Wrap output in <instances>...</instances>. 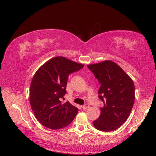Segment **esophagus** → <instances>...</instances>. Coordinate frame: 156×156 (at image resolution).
Here are the masks:
<instances>
[{
    "mask_svg": "<svg viewBox=\"0 0 156 156\" xmlns=\"http://www.w3.org/2000/svg\"><path fill=\"white\" fill-rule=\"evenodd\" d=\"M89 107H90V105H89L88 104H85L84 105L82 106V108H83V109H88Z\"/></svg>",
    "mask_w": 156,
    "mask_h": 156,
    "instance_id": "1",
    "label": "esophagus"
}]
</instances>
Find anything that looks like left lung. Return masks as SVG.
<instances>
[{
    "mask_svg": "<svg viewBox=\"0 0 156 156\" xmlns=\"http://www.w3.org/2000/svg\"><path fill=\"white\" fill-rule=\"evenodd\" d=\"M101 87L99 97L104 103L101 115L94 121V127L102 132L119 128L126 121L135 101L133 81L119 66L104 61L87 66Z\"/></svg>",
    "mask_w": 156,
    "mask_h": 156,
    "instance_id": "left-lung-1",
    "label": "left lung"
}]
</instances>
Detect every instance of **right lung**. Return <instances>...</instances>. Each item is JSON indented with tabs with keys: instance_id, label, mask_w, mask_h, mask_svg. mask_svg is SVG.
Returning a JSON list of instances; mask_svg holds the SVG:
<instances>
[{
	"instance_id": "add662e5",
	"label": "right lung",
	"mask_w": 156,
	"mask_h": 156,
	"mask_svg": "<svg viewBox=\"0 0 156 156\" xmlns=\"http://www.w3.org/2000/svg\"><path fill=\"white\" fill-rule=\"evenodd\" d=\"M84 65L64 57L57 56L47 61L33 77L30 90V102L37 120L44 126L59 129L69 125L76 116L78 108L61 99L66 93L69 74Z\"/></svg>"
}]
</instances>
